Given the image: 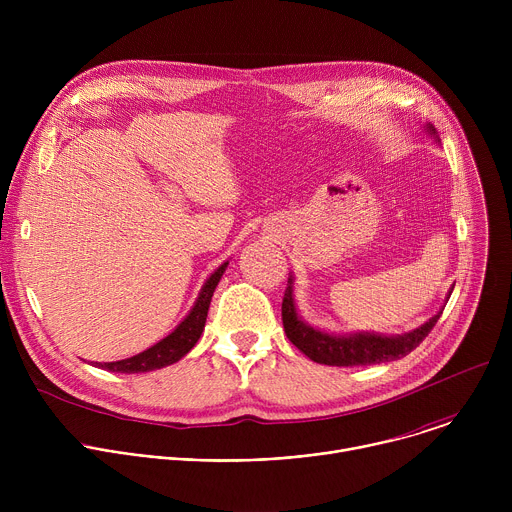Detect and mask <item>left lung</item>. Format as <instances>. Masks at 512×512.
Returning a JSON list of instances; mask_svg holds the SVG:
<instances>
[{"instance_id": "1", "label": "left lung", "mask_w": 512, "mask_h": 512, "mask_svg": "<svg viewBox=\"0 0 512 512\" xmlns=\"http://www.w3.org/2000/svg\"><path fill=\"white\" fill-rule=\"evenodd\" d=\"M427 131L435 135L433 125H427ZM440 316L442 312H437L419 328L407 334H397V336H383V334H371V332L328 334L306 324L300 318L296 310V300H294V279L291 277L287 279L285 296L281 304L283 330L289 342L298 346L310 360L328 364V367H362V364H377V362L403 358L423 342V338L431 332V328L435 326L437 320H440Z\"/></svg>"}]
</instances>
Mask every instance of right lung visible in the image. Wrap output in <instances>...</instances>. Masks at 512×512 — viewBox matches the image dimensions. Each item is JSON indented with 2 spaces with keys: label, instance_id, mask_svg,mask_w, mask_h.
Masks as SVG:
<instances>
[{
  "label": "right lung",
  "instance_id": "add662e5",
  "mask_svg": "<svg viewBox=\"0 0 512 512\" xmlns=\"http://www.w3.org/2000/svg\"><path fill=\"white\" fill-rule=\"evenodd\" d=\"M227 265H229V261L223 263L206 279V283L202 285L198 300L192 306L190 314L176 326L174 332H170L166 338H162L152 348L143 350V352H139L131 358L117 360V362H95V367L111 371V373L133 375V373H150V371H156V369L168 367V364L178 362L198 342V338L204 330V322H206V316H208V306H210L212 294H214L218 281H221Z\"/></svg>",
  "mask_w": 512,
  "mask_h": 512
}]
</instances>
